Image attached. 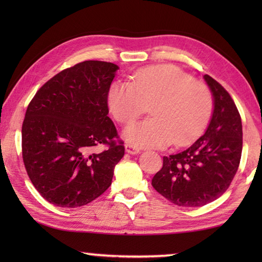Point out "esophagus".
Instances as JSON below:
<instances>
[{
  "label": "esophagus",
  "mask_w": 262,
  "mask_h": 262,
  "mask_svg": "<svg viewBox=\"0 0 262 262\" xmlns=\"http://www.w3.org/2000/svg\"><path fill=\"white\" fill-rule=\"evenodd\" d=\"M125 149H126V152L130 155H137L140 152V149H137L134 147V145H130V144H126Z\"/></svg>",
  "instance_id": "34e87169"
}]
</instances>
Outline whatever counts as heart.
Segmentation results:
<instances>
[{
    "instance_id": "obj_1",
    "label": "heart",
    "mask_w": 262,
    "mask_h": 262,
    "mask_svg": "<svg viewBox=\"0 0 262 262\" xmlns=\"http://www.w3.org/2000/svg\"><path fill=\"white\" fill-rule=\"evenodd\" d=\"M107 103L114 118L128 125L151 105L152 118L127 127L123 137L134 147L187 145L206 129L214 107L209 89L176 66H155L134 74L132 83L114 82Z\"/></svg>"
}]
</instances>
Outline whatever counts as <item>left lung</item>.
Segmentation results:
<instances>
[{"instance_id": "obj_1", "label": "left lung", "mask_w": 262, "mask_h": 262, "mask_svg": "<svg viewBox=\"0 0 262 262\" xmlns=\"http://www.w3.org/2000/svg\"><path fill=\"white\" fill-rule=\"evenodd\" d=\"M214 100L209 125L200 139L179 154L163 157L151 185L180 207H201L229 188L241 163L243 127L229 92L209 75L203 76Z\"/></svg>"}]
</instances>
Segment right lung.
I'll return each mask as SVG.
<instances>
[{
  "instance_id": "add662e5",
  "label": "right lung",
  "mask_w": 262,
  "mask_h": 262,
  "mask_svg": "<svg viewBox=\"0 0 262 262\" xmlns=\"http://www.w3.org/2000/svg\"><path fill=\"white\" fill-rule=\"evenodd\" d=\"M118 69L111 62H81L43 84L28 106L21 127L24 165L52 205H88L112 184L125 155L107 115L108 89ZM99 145L108 149L97 152Z\"/></svg>"
}]
</instances>
